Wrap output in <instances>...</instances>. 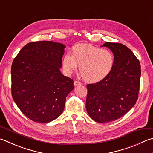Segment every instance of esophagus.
I'll list each match as a JSON object with an SVG mask.
<instances>
[{
  "mask_svg": "<svg viewBox=\"0 0 153 153\" xmlns=\"http://www.w3.org/2000/svg\"><path fill=\"white\" fill-rule=\"evenodd\" d=\"M74 86L79 85H81V82H78V81H74Z\"/></svg>",
  "mask_w": 153,
  "mask_h": 153,
  "instance_id": "obj_1",
  "label": "esophagus"
}]
</instances>
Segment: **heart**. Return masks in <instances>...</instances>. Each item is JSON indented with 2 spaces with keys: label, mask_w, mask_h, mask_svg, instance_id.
<instances>
[{
  "label": "heart",
  "mask_w": 153,
  "mask_h": 153,
  "mask_svg": "<svg viewBox=\"0 0 153 153\" xmlns=\"http://www.w3.org/2000/svg\"><path fill=\"white\" fill-rule=\"evenodd\" d=\"M70 55H65L62 64L66 74L71 75L80 66V74L85 82L95 84L105 79L112 71L114 58L112 53L88 44L74 46Z\"/></svg>",
  "instance_id": "1"
}]
</instances>
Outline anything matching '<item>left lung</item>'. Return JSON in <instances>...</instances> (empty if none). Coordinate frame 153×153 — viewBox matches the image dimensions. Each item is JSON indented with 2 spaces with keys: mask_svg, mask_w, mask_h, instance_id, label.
Returning a JSON list of instances; mask_svg holds the SVG:
<instances>
[{
  "mask_svg": "<svg viewBox=\"0 0 153 153\" xmlns=\"http://www.w3.org/2000/svg\"><path fill=\"white\" fill-rule=\"evenodd\" d=\"M114 54L112 71L102 81L88 84L85 108L88 115L99 123L121 118L135 105L140 79V64L132 51L121 43L102 45Z\"/></svg>",
  "mask_w": 153,
  "mask_h": 153,
  "instance_id": "8db88e82",
  "label": "left lung"
}]
</instances>
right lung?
<instances>
[{"label":"right lung","mask_w":153,"mask_h":153,"mask_svg":"<svg viewBox=\"0 0 153 153\" xmlns=\"http://www.w3.org/2000/svg\"><path fill=\"white\" fill-rule=\"evenodd\" d=\"M65 46L53 41L25 45L11 67L12 96L27 117L39 123L55 120L64 110L74 81L60 71Z\"/></svg>","instance_id":"right-lung-1"}]
</instances>
